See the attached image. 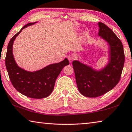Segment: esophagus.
I'll list each match as a JSON object with an SVG mask.
<instances>
[{
	"label": "esophagus",
	"mask_w": 132,
	"mask_h": 132,
	"mask_svg": "<svg viewBox=\"0 0 132 132\" xmlns=\"http://www.w3.org/2000/svg\"><path fill=\"white\" fill-rule=\"evenodd\" d=\"M68 59L69 60V62H70V63H71V62H73V60L75 59V57L72 55H69L68 56Z\"/></svg>",
	"instance_id": "esophagus-1"
}]
</instances>
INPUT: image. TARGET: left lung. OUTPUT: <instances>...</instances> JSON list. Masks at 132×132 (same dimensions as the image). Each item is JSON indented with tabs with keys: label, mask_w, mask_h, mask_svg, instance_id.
Segmentation results:
<instances>
[{
	"label": "left lung",
	"mask_w": 132,
	"mask_h": 132,
	"mask_svg": "<svg viewBox=\"0 0 132 132\" xmlns=\"http://www.w3.org/2000/svg\"><path fill=\"white\" fill-rule=\"evenodd\" d=\"M98 24V36L108 45V63L99 70L78 61L72 63L77 88L87 97H98L114 88L119 81L125 62L122 42L105 24Z\"/></svg>",
	"instance_id": "1"
}]
</instances>
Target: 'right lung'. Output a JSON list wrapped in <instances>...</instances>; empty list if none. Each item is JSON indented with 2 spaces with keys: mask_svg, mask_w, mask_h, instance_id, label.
<instances>
[{
  "mask_svg": "<svg viewBox=\"0 0 132 132\" xmlns=\"http://www.w3.org/2000/svg\"><path fill=\"white\" fill-rule=\"evenodd\" d=\"M36 23L26 24L11 38L7 46L5 64L11 82L17 91L28 97L41 99L48 97L52 92L56 80L69 62L65 58L59 63L51 64L35 71L25 70L17 65L13 54V42L22 30Z\"/></svg>",
  "mask_w": 132,
  "mask_h": 132,
  "instance_id": "right-lung-1",
  "label": "right lung"
}]
</instances>
